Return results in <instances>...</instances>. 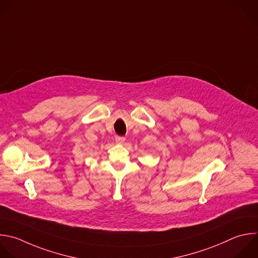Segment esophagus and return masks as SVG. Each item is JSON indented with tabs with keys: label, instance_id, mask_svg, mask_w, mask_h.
<instances>
[{
	"label": "esophagus",
	"instance_id": "1",
	"mask_svg": "<svg viewBox=\"0 0 258 258\" xmlns=\"http://www.w3.org/2000/svg\"><path fill=\"white\" fill-rule=\"evenodd\" d=\"M124 141H125V138H124V137H119V136H116V137H115V142H116L117 144H123Z\"/></svg>",
	"mask_w": 258,
	"mask_h": 258
}]
</instances>
